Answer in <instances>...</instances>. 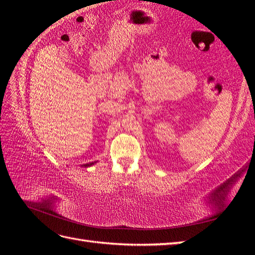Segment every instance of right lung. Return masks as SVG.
Instances as JSON below:
<instances>
[{
  "label": "right lung",
  "mask_w": 255,
  "mask_h": 255,
  "mask_svg": "<svg viewBox=\"0 0 255 255\" xmlns=\"http://www.w3.org/2000/svg\"><path fill=\"white\" fill-rule=\"evenodd\" d=\"M94 164V162H92V163H86V164H83L82 166H84V167H88V166H91V165H93Z\"/></svg>",
  "instance_id": "right-lung-1"
}]
</instances>
